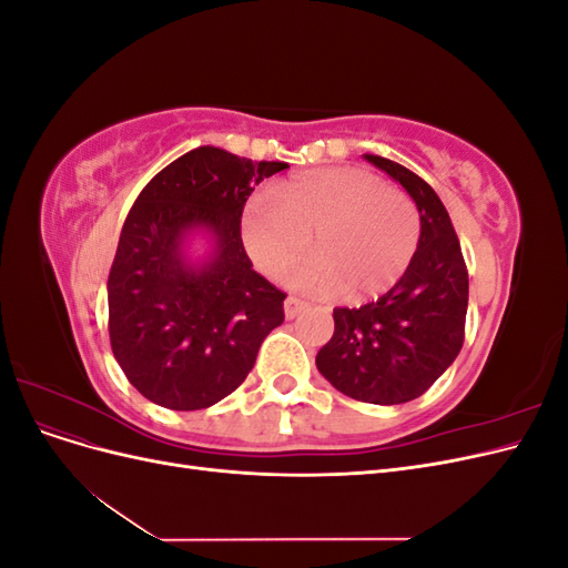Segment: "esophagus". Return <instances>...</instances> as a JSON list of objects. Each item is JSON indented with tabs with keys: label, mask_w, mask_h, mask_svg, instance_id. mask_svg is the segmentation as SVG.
Instances as JSON below:
<instances>
[{
	"label": "esophagus",
	"mask_w": 568,
	"mask_h": 568,
	"mask_svg": "<svg viewBox=\"0 0 568 568\" xmlns=\"http://www.w3.org/2000/svg\"><path fill=\"white\" fill-rule=\"evenodd\" d=\"M303 311H307V303H305V301H301V298H296V296H288V298L284 301V315H286V320L298 317Z\"/></svg>",
	"instance_id": "34e87169"
}]
</instances>
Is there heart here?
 <instances>
[{
	"label": "heart",
	"instance_id": "1",
	"mask_svg": "<svg viewBox=\"0 0 568 568\" xmlns=\"http://www.w3.org/2000/svg\"><path fill=\"white\" fill-rule=\"evenodd\" d=\"M244 242L267 274H282L311 244L317 255L288 274L296 288L343 301L382 296L409 267L419 246L415 203L359 168L305 170L274 186L272 203L253 201Z\"/></svg>",
	"mask_w": 568,
	"mask_h": 568
}]
</instances>
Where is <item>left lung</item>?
I'll use <instances>...</instances> for the list:
<instances>
[{
    "label": "left lung",
    "instance_id": "obj_1",
    "mask_svg": "<svg viewBox=\"0 0 568 568\" xmlns=\"http://www.w3.org/2000/svg\"><path fill=\"white\" fill-rule=\"evenodd\" d=\"M398 182L419 211V246L382 298L336 307L334 336L320 348V374L348 398L400 405L419 398L448 369L464 343L469 274L438 194L400 163L365 153Z\"/></svg>",
    "mask_w": 568,
    "mask_h": 568
}]
</instances>
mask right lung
<instances>
[{"mask_svg":"<svg viewBox=\"0 0 568 568\" xmlns=\"http://www.w3.org/2000/svg\"><path fill=\"white\" fill-rule=\"evenodd\" d=\"M284 168L199 146L136 196L109 274V334L151 403L189 412L227 398L284 322L286 294L253 270L242 242L246 199Z\"/></svg>","mask_w":568,"mask_h":568,"instance_id":"right-lung-1","label":"right lung"}]
</instances>
